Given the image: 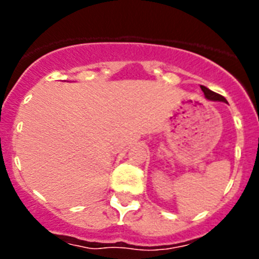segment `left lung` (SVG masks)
Instances as JSON below:
<instances>
[{
    "label": "left lung",
    "instance_id": "left-lung-1",
    "mask_svg": "<svg viewBox=\"0 0 259 259\" xmlns=\"http://www.w3.org/2000/svg\"><path fill=\"white\" fill-rule=\"evenodd\" d=\"M201 89H202L203 95H205V97L207 98V100H210V101H222V102H227L226 101V98L223 97V96L218 95V93L212 92V91H210L209 88H206V87L201 85Z\"/></svg>",
    "mask_w": 259,
    "mask_h": 259
}]
</instances>
